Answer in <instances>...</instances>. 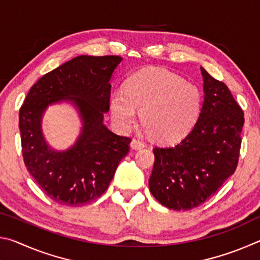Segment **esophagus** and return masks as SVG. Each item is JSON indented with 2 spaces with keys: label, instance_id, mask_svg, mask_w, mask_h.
<instances>
[{
  "label": "esophagus",
  "instance_id": "obj_1",
  "mask_svg": "<svg viewBox=\"0 0 260 260\" xmlns=\"http://www.w3.org/2000/svg\"><path fill=\"white\" fill-rule=\"evenodd\" d=\"M144 147H146V143L142 142V141L140 140H132L131 142V148L134 149V150H140V149H143Z\"/></svg>",
  "mask_w": 260,
  "mask_h": 260
}]
</instances>
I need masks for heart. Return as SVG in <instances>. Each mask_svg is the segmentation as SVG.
<instances>
[{"mask_svg":"<svg viewBox=\"0 0 260 260\" xmlns=\"http://www.w3.org/2000/svg\"><path fill=\"white\" fill-rule=\"evenodd\" d=\"M196 86L165 70L147 69L132 76L124 93L116 91L110 101L113 124L121 131L136 121L152 139L172 142L187 133L200 110Z\"/></svg>","mask_w":260,"mask_h":260,"instance_id":"obj_1","label":"heart"}]
</instances>
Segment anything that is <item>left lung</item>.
<instances>
[{
  "instance_id": "obj_1",
  "label": "left lung",
  "mask_w": 260,
  "mask_h": 260,
  "mask_svg": "<svg viewBox=\"0 0 260 260\" xmlns=\"http://www.w3.org/2000/svg\"><path fill=\"white\" fill-rule=\"evenodd\" d=\"M201 72L204 101L195 125L177 146L153 149L149 189L161 205L177 211L204 203L239 161L243 111L225 83L203 68Z\"/></svg>"
}]
</instances>
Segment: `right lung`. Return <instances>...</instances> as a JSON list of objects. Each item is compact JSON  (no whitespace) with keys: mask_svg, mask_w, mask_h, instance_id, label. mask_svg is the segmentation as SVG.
I'll list each match as a JSON object with an SVG mask.
<instances>
[{"mask_svg":"<svg viewBox=\"0 0 260 260\" xmlns=\"http://www.w3.org/2000/svg\"><path fill=\"white\" fill-rule=\"evenodd\" d=\"M119 56H78L47 73L30 88L19 111L26 169L56 203L81 206L107 190L131 139L104 125L111 80ZM68 102L77 109L82 131L74 146L56 151L45 141L42 118L49 105Z\"/></svg>","mask_w":260,"mask_h":260,"instance_id":"right-lung-1","label":"right lung"}]
</instances>
